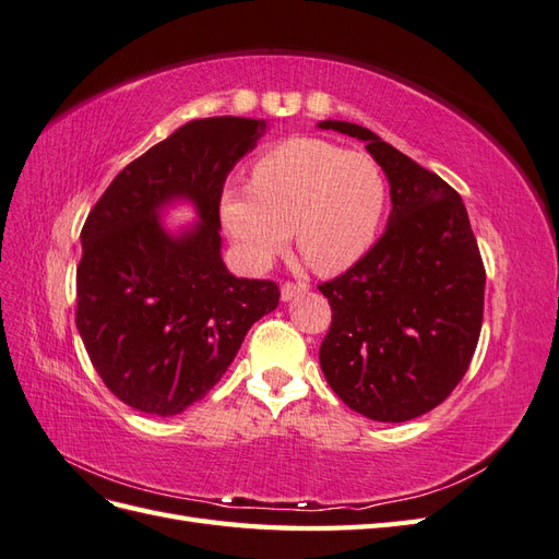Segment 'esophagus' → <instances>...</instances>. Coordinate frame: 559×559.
Masks as SVG:
<instances>
[{"mask_svg": "<svg viewBox=\"0 0 559 559\" xmlns=\"http://www.w3.org/2000/svg\"><path fill=\"white\" fill-rule=\"evenodd\" d=\"M308 284L306 282H284L282 284V300H294L296 296L306 294Z\"/></svg>", "mask_w": 559, "mask_h": 559, "instance_id": "esophagus-1", "label": "esophagus"}]
</instances>
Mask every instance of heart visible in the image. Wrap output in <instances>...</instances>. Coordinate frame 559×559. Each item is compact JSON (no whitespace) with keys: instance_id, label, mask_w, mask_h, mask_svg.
Here are the masks:
<instances>
[{"instance_id":"1","label":"heart","mask_w":559,"mask_h":559,"mask_svg":"<svg viewBox=\"0 0 559 559\" xmlns=\"http://www.w3.org/2000/svg\"><path fill=\"white\" fill-rule=\"evenodd\" d=\"M386 207L382 167L359 151L294 138L251 163L249 186H226L222 224L240 261L261 270L289 240L319 275L345 273L376 245Z\"/></svg>"}]
</instances>
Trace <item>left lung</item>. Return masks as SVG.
<instances>
[{
    "mask_svg": "<svg viewBox=\"0 0 559 559\" xmlns=\"http://www.w3.org/2000/svg\"><path fill=\"white\" fill-rule=\"evenodd\" d=\"M319 128L366 142L392 195L373 249L319 284L333 312L319 347L321 370L364 417H419L452 394L478 345L485 265L476 235L460 193L376 132L347 121Z\"/></svg>",
    "mask_w": 559,
    "mask_h": 559,
    "instance_id": "8db88e82",
    "label": "left lung"
}]
</instances>
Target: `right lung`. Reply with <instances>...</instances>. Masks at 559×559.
<instances>
[{
	"label": "right lung",
	"mask_w": 559,
	"mask_h": 559,
	"mask_svg": "<svg viewBox=\"0 0 559 559\" xmlns=\"http://www.w3.org/2000/svg\"><path fill=\"white\" fill-rule=\"evenodd\" d=\"M263 118H195L126 165L81 230L76 329L109 392L170 417L222 380L253 321L273 312L270 280H240L222 259L218 198L263 138ZM189 199L200 223L175 236L159 210Z\"/></svg>",
	"instance_id": "add662e5"
}]
</instances>
